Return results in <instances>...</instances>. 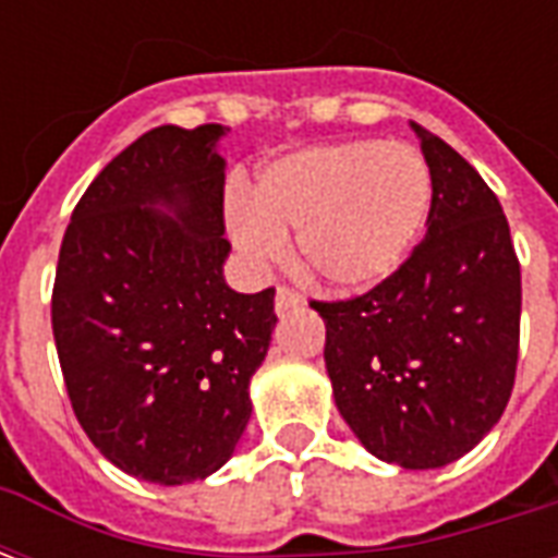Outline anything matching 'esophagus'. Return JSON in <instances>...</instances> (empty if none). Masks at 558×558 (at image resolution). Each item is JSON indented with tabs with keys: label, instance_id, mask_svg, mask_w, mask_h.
I'll return each mask as SVG.
<instances>
[{
	"label": "esophagus",
	"instance_id": "1",
	"mask_svg": "<svg viewBox=\"0 0 558 558\" xmlns=\"http://www.w3.org/2000/svg\"><path fill=\"white\" fill-rule=\"evenodd\" d=\"M302 302V295L295 290H290V287H278V292H275V311H278V314H287V311L299 307Z\"/></svg>",
	"mask_w": 558,
	"mask_h": 558
}]
</instances>
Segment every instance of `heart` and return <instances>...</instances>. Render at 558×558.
Segmentation results:
<instances>
[{
  "instance_id": "heart-1",
  "label": "heart",
  "mask_w": 558,
  "mask_h": 558,
  "mask_svg": "<svg viewBox=\"0 0 558 558\" xmlns=\"http://www.w3.org/2000/svg\"><path fill=\"white\" fill-rule=\"evenodd\" d=\"M433 172L410 143L350 140L311 146L256 172L254 191L227 187V230L251 263L266 266L295 232L302 266L338 290L391 278L427 220Z\"/></svg>"
}]
</instances>
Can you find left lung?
Segmentation results:
<instances>
[{"instance_id": "obj_1", "label": "left lung", "mask_w": 558, "mask_h": 558, "mask_svg": "<svg viewBox=\"0 0 558 558\" xmlns=\"http://www.w3.org/2000/svg\"><path fill=\"white\" fill-rule=\"evenodd\" d=\"M412 128L433 172L424 242L374 290L311 307L326 319V371L352 433L386 463L436 469L472 451L508 407L520 259L475 167Z\"/></svg>"}]
</instances>
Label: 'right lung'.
I'll use <instances>...</instances> for the list:
<instances>
[{
  "label": "right lung",
  "mask_w": 558,
  "mask_h": 558,
  "mask_svg": "<svg viewBox=\"0 0 558 558\" xmlns=\"http://www.w3.org/2000/svg\"><path fill=\"white\" fill-rule=\"evenodd\" d=\"M220 137L160 125L119 151L80 196L56 266L53 338L80 427L122 472L167 487L230 460L278 323L271 287L223 280Z\"/></svg>",
  "instance_id": "obj_1"
}]
</instances>
